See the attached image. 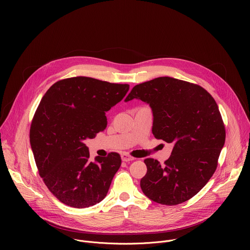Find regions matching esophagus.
<instances>
[{"mask_svg": "<svg viewBox=\"0 0 250 250\" xmlns=\"http://www.w3.org/2000/svg\"><path fill=\"white\" fill-rule=\"evenodd\" d=\"M122 160L123 161H125V162H129V161H132V160H134V158L133 157H131L129 154H127L126 152H124L123 154H122Z\"/></svg>", "mask_w": 250, "mask_h": 250, "instance_id": "esophagus-1", "label": "esophagus"}]
</instances>
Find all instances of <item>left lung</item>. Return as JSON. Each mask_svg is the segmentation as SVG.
I'll return each instance as SVG.
<instances>
[{
    "instance_id": "1",
    "label": "left lung",
    "mask_w": 250,
    "mask_h": 250,
    "mask_svg": "<svg viewBox=\"0 0 250 250\" xmlns=\"http://www.w3.org/2000/svg\"><path fill=\"white\" fill-rule=\"evenodd\" d=\"M133 99L149 104L152 133L173 145L161 166L147 158L140 188L150 200L167 206L194 197L210 179L225 146L226 130L219 106L202 87L171 77H158L132 88Z\"/></svg>"
}]
</instances>
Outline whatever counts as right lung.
I'll list each match as a JSON object with an SVG mask.
<instances>
[{"instance_id": "obj_1", "label": "right lung", "mask_w": 250, "mask_h": 250, "mask_svg": "<svg viewBox=\"0 0 250 250\" xmlns=\"http://www.w3.org/2000/svg\"><path fill=\"white\" fill-rule=\"evenodd\" d=\"M129 90L90 77L53 84L42 97L30 126V146L40 175L63 204L83 208L100 203L121 167L116 152L90 161L84 144L108 125L105 112Z\"/></svg>"}]
</instances>
